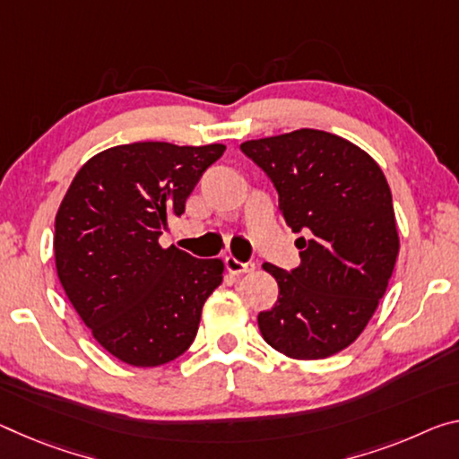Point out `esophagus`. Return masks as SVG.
I'll list each match as a JSON object with an SVG mask.
<instances>
[{
    "mask_svg": "<svg viewBox=\"0 0 459 459\" xmlns=\"http://www.w3.org/2000/svg\"><path fill=\"white\" fill-rule=\"evenodd\" d=\"M224 265H227V272L232 273V275L249 273V272H253V269H255V264H253V261H249V264H243V261H238L237 257H232V255L224 259Z\"/></svg>",
    "mask_w": 459,
    "mask_h": 459,
    "instance_id": "esophagus-1",
    "label": "esophagus"
}]
</instances>
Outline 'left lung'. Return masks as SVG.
I'll return each instance as SVG.
<instances>
[{
  "mask_svg": "<svg viewBox=\"0 0 459 459\" xmlns=\"http://www.w3.org/2000/svg\"><path fill=\"white\" fill-rule=\"evenodd\" d=\"M280 195L300 265L264 264L278 281L275 307L259 312L265 343L292 359H325L366 329L386 294L398 255L388 181L372 157L325 130L257 138L241 144Z\"/></svg>",
  "mask_w": 459,
  "mask_h": 459,
  "instance_id": "obj_1",
  "label": "left lung"
}]
</instances>
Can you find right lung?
<instances>
[{"mask_svg":"<svg viewBox=\"0 0 459 459\" xmlns=\"http://www.w3.org/2000/svg\"><path fill=\"white\" fill-rule=\"evenodd\" d=\"M221 143L118 144L75 173L55 218V264L93 339L133 368H157L192 345L222 259H195L159 237L184 214Z\"/></svg>","mask_w":459,"mask_h":459,"instance_id":"1","label":"right lung"}]
</instances>
